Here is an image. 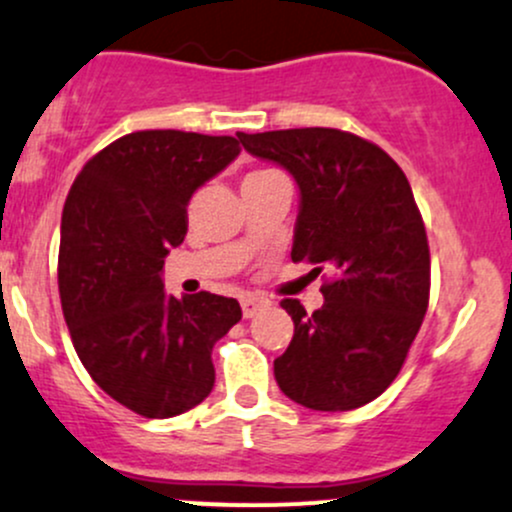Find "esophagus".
Instances as JSON below:
<instances>
[{
	"label": "esophagus",
	"instance_id": "obj_1",
	"mask_svg": "<svg viewBox=\"0 0 512 512\" xmlns=\"http://www.w3.org/2000/svg\"><path fill=\"white\" fill-rule=\"evenodd\" d=\"M266 307H268V300L258 298V295H244V298H241V312H244L246 320H249V317H254L256 312L266 310Z\"/></svg>",
	"mask_w": 512,
	"mask_h": 512
}]
</instances>
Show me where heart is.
Returning a JSON list of instances; mask_svg holds the SVG:
<instances>
[{"label":"heart","instance_id":"b5f03b06","mask_svg":"<svg viewBox=\"0 0 512 512\" xmlns=\"http://www.w3.org/2000/svg\"><path fill=\"white\" fill-rule=\"evenodd\" d=\"M263 173H271V170H254V173H249L246 178H256V175H263Z\"/></svg>","mask_w":512,"mask_h":512}]
</instances>
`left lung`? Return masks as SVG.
<instances>
[{
  "label": "left lung",
  "instance_id": "1",
  "mask_svg": "<svg viewBox=\"0 0 512 512\" xmlns=\"http://www.w3.org/2000/svg\"><path fill=\"white\" fill-rule=\"evenodd\" d=\"M236 136L298 183L290 258L334 276L312 315L300 300L280 302L295 334L273 361L278 386L310 410L361 408L395 381L430 302V246L408 178L383 148L349 131Z\"/></svg>",
  "mask_w": 512,
  "mask_h": 512
}]
</instances>
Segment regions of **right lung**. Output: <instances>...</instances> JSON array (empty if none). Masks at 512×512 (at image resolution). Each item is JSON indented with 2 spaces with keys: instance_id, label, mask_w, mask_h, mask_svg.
Returning a JSON list of instances; mask_svg holds the SVG:
<instances>
[{
  "instance_id": "1",
  "label": "right lung",
  "mask_w": 512,
  "mask_h": 512,
  "mask_svg": "<svg viewBox=\"0 0 512 512\" xmlns=\"http://www.w3.org/2000/svg\"><path fill=\"white\" fill-rule=\"evenodd\" d=\"M239 151L234 136L134 131L92 156L65 200L58 290L73 346L104 393L151 420L212 393V346L241 320L234 298H173L161 280L192 192Z\"/></svg>"
}]
</instances>
